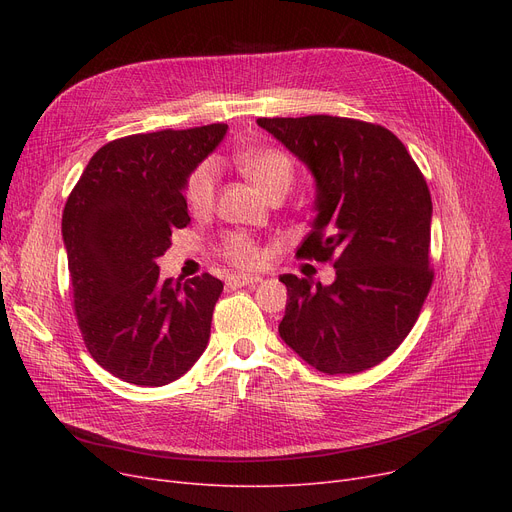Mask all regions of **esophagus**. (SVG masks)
Masks as SVG:
<instances>
[{
    "mask_svg": "<svg viewBox=\"0 0 512 512\" xmlns=\"http://www.w3.org/2000/svg\"><path fill=\"white\" fill-rule=\"evenodd\" d=\"M261 282L259 276H240V274H232L228 276V286L230 288H240V286H251V284H257Z\"/></svg>",
    "mask_w": 512,
    "mask_h": 512,
    "instance_id": "obj_1",
    "label": "esophagus"
}]
</instances>
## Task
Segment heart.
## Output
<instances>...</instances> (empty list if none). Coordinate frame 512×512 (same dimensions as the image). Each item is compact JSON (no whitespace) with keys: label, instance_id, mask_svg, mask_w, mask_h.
Wrapping results in <instances>:
<instances>
[{"label":"heart","instance_id":"1","mask_svg":"<svg viewBox=\"0 0 512 512\" xmlns=\"http://www.w3.org/2000/svg\"><path fill=\"white\" fill-rule=\"evenodd\" d=\"M236 166L261 195L284 197L294 184V164L286 151L278 147H255L236 155ZM218 170L211 161L199 164L186 180L184 201L195 215H203L213 207ZM218 253L242 270H257L263 265V249L245 232H226L218 242Z\"/></svg>","mask_w":512,"mask_h":512}]
</instances>
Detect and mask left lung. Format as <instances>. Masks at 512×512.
I'll return each mask as SVG.
<instances>
[{
	"mask_svg": "<svg viewBox=\"0 0 512 512\" xmlns=\"http://www.w3.org/2000/svg\"><path fill=\"white\" fill-rule=\"evenodd\" d=\"M309 166L317 218L297 259L336 267L330 286L284 274L280 336L321 373H359L388 359L415 326L434 282L432 195L396 134L340 116L259 118Z\"/></svg>",
	"mask_w": 512,
	"mask_h": 512,
	"instance_id": "obj_1",
	"label": "left lung"
}]
</instances>
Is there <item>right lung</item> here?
Here are the masks:
<instances>
[{
  "instance_id": "1",
  "label": "right lung",
  "mask_w": 512,
  "mask_h": 512,
  "mask_svg": "<svg viewBox=\"0 0 512 512\" xmlns=\"http://www.w3.org/2000/svg\"><path fill=\"white\" fill-rule=\"evenodd\" d=\"M228 126L130 134L103 145L66 201L72 305L91 357L116 378L166 386L203 355L222 280H161L157 257L191 224L182 188Z\"/></svg>"
}]
</instances>
